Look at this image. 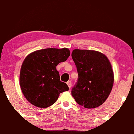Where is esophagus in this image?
<instances>
[{"label": "esophagus", "mask_w": 134, "mask_h": 134, "mask_svg": "<svg viewBox=\"0 0 134 134\" xmlns=\"http://www.w3.org/2000/svg\"><path fill=\"white\" fill-rule=\"evenodd\" d=\"M66 84H67V85L68 86V87H69V88H71V85H72V84H71V81H68L66 83Z\"/></svg>", "instance_id": "1"}]
</instances>
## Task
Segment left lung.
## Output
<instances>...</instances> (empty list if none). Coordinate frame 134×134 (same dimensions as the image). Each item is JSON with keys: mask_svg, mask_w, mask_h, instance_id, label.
Here are the masks:
<instances>
[{"mask_svg": "<svg viewBox=\"0 0 134 134\" xmlns=\"http://www.w3.org/2000/svg\"><path fill=\"white\" fill-rule=\"evenodd\" d=\"M72 58L77 67V82L71 94L77 104L86 108L101 105L111 91L114 74L110 61L102 53L75 49Z\"/></svg>", "mask_w": 134, "mask_h": 134, "instance_id": "8db88e82", "label": "left lung"}]
</instances>
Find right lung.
Wrapping results in <instances>:
<instances>
[{
	"instance_id": "obj_1",
	"label": "right lung",
	"mask_w": 134,
	"mask_h": 134,
	"mask_svg": "<svg viewBox=\"0 0 134 134\" xmlns=\"http://www.w3.org/2000/svg\"><path fill=\"white\" fill-rule=\"evenodd\" d=\"M69 55L66 48H50L34 51L26 57L20 71V84L29 102L37 107L47 108L54 104L59 94L69 90L60 80L56 66Z\"/></svg>"
}]
</instances>
